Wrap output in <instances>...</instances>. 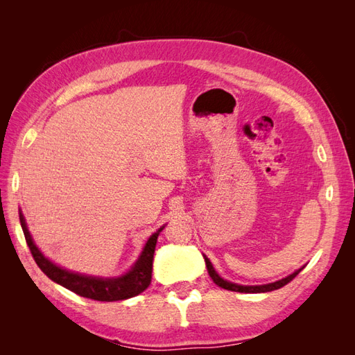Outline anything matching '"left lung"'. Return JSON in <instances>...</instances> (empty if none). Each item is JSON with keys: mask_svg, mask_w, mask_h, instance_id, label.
I'll return each mask as SVG.
<instances>
[{"mask_svg": "<svg viewBox=\"0 0 355 355\" xmlns=\"http://www.w3.org/2000/svg\"><path fill=\"white\" fill-rule=\"evenodd\" d=\"M204 261H206V266H207V271H209V275L211 277V280L216 283L219 287L222 288H227V290H231V292H240V293H265V292H272V290H277L283 286H286L287 283H290L293 280V278L302 271V268H300L299 271L290 274L288 277L283 278V280L280 282H275V283H271V284H263V286H240V284H234V283H230L227 280H223V278H220L216 271H214L213 265L210 263V261L207 259L206 256H204Z\"/></svg>", "mask_w": 355, "mask_h": 355, "instance_id": "left-lung-1", "label": "left lung"}]
</instances>
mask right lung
Here are the masks:
<instances>
[{
    "instance_id": "1",
    "label": "right lung",
    "mask_w": 355,
    "mask_h": 355,
    "mask_svg": "<svg viewBox=\"0 0 355 355\" xmlns=\"http://www.w3.org/2000/svg\"><path fill=\"white\" fill-rule=\"evenodd\" d=\"M19 218L25 234L26 244L32 253V257H34V261L40 266V270L44 272L50 280L67 287L71 292L87 299L101 300V302H112V300H123L142 293L144 290L151 284L155 244L158 234L163 228H159L155 234L149 237L141 257H139L137 262L132 268V271H128L125 275L118 278H98L62 270L60 266L50 262L47 257L42 256V253L38 250V247L32 241L31 234L26 228L24 214L19 213Z\"/></svg>"
}]
</instances>
